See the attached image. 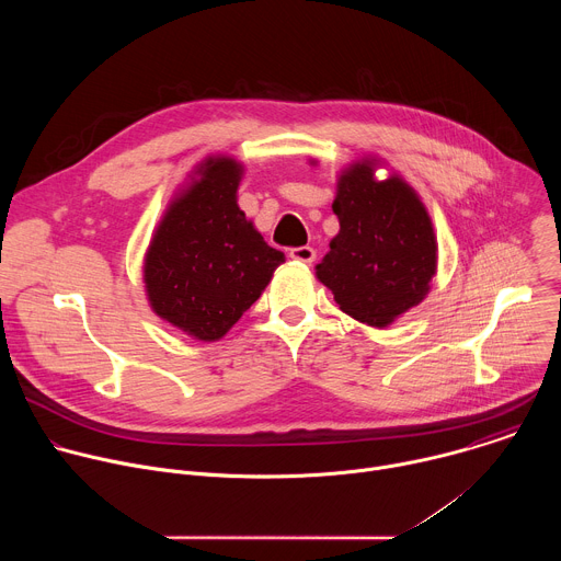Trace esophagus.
I'll list each match as a JSON object with an SVG mask.
<instances>
[{"label": "esophagus", "instance_id": "obj_1", "mask_svg": "<svg viewBox=\"0 0 561 561\" xmlns=\"http://www.w3.org/2000/svg\"><path fill=\"white\" fill-rule=\"evenodd\" d=\"M290 257L295 262H301V264H312L317 253H314L312 247H297V249H290Z\"/></svg>", "mask_w": 561, "mask_h": 561}]
</instances>
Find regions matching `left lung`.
Here are the masks:
<instances>
[{
	"label": "left lung",
	"mask_w": 561,
	"mask_h": 561,
	"mask_svg": "<svg viewBox=\"0 0 561 561\" xmlns=\"http://www.w3.org/2000/svg\"><path fill=\"white\" fill-rule=\"evenodd\" d=\"M340 232L317 264L344 312L370 327H388L428 293L437 266L431 217L399 178L375 182L370 164L348 169L333 202Z\"/></svg>",
	"instance_id": "1"
}]
</instances>
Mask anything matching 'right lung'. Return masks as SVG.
<instances>
[{
	"instance_id": "1",
	"label": "right lung",
	"mask_w": 561,
	"mask_h": 561,
	"mask_svg": "<svg viewBox=\"0 0 561 561\" xmlns=\"http://www.w3.org/2000/svg\"><path fill=\"white\" fill-rule=\"evenodd\" d=\"M159 224L144 266L152 310L184 333L213 342L262 295L284 253L239 210V167L217 157Z\"/></svg>"
}]
</instances>
